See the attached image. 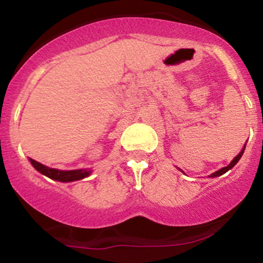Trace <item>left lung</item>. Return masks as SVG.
<instances>
[{"mask_svg": "<svg viewBox=\"0 0 263 263\" xmlns=\"http://www.w3.org/2000/svg\"><path fill=\"white\" fill-rule=\"evenodd\" d=\"M243 151H245V147H243L242 151H241V152L238 153V155H237L236 157H235L234 159H232L230 164H229V165H226V167H224V168H221V170H219L218 172H214V173L211 174V176H210V178H214V177H219V176H222V174L226 173V172H228V171H230L231 168L234 167V165L236 164V163L238 162V159H240L241 157H242V153H243Z\"/></svg>", "mask_w": 263, "mask_h": 263, "instance_id": "8db88e82", "label": "left lung"}]
</instances>
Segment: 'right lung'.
I'll list each match as a JSON object with an SVG mask.
<instances>
[{"label":"right lung","mask_w":263,"mask_h":263,"mask_svg":"<svg viewBox=\"0 0 263 263\" xmlns=\"http://www.w3.org/2000/svg\"><path fill=\"white\" fill-rule=\"evenodd\" d=\"M32 165L35 168L38 172H41L42 174L47 176L48 178L54 180H59V182H74V180L83 179V178L87 177L90 174V171L86 170H75V171H59L54 170V168L45 167V165L42 164L34 159L29 158Z\"/></svg>","instance_id":"add662e5"}]
</instances>
